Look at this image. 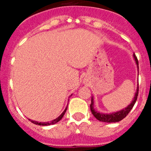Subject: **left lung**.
<instances>
[{
    "label": "left lung",
    "instance_id": "8db88e82",
    "mask_svg": "<svg viewBox=\"0 0 151 151\" xmlns=\"http://www.w3.org/2000/svg\"><path fill=\"white\" fill-rule=\"evenodd\" d=\"M133 57H134V60H135L136 65H137V68L138 70V61L137 57H136L135 54H133ZM138 87H137V90H136L135 94H134V97L133 98L132 101L131 102L130 104L128 105L127 106L122 110H119L117 112H113V113H101L99 111H97L96 109L94 108V97H91V104L90 105L91 111L92 114L94 115V116L97 119V120L101 121V122H117L123 119L126 116L129 114V112L132 109L134 106V104H135L137 98H138Z\"/></svg>",
    "mask_w": 151,
    "mask_h": 151
}]
</instances>
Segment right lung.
Here are the masks:
<instances>
[{
	"label": "right lung",
	"instance_id": "add662e5",
	"mask_svg": "<svg viewBox=\"0 0 151 151\" xmlns=\"http://www.w3.org/2000/svg\"><path fill=\"white\" fill-rule=\"evenodd\" d=\"M66 110H67V106H66V108H65V110H64V111L62 113H61L60 115L59 116L57 117V118H56L55 119H54V120L52 121H50V122H37V121H33V120H31V119H29V120L31 121V122H32V123H35V125H54V124H56L57 122H59L60 120H61L63 118V116H64V114H65V113H66Z\"/></svg>",
	"mask_w": 151,
	"mask_h": 151
}]
</instances>
